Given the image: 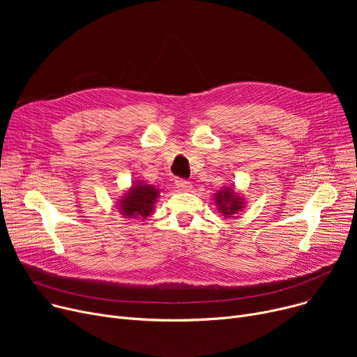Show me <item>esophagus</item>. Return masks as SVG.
<instances>
[{"label":"esophagus","instance_id":"34e87169","mask_svg":"<svg viewBox=\"0 0 357 357\" xmlns=\"http://www.w3.org/2000/svg\"><path fill=\"white\" fill-rule=\"evenodd\" d=\"M175 183H176V186H178V188H179L181 191H188V190H191V186H192L190 181L182 179V178H178V179L175 181Z\"/></svg>","mask_w":357,"mask_h":357}]
</instances>
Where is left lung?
<instances>
[{
	"label": "left lung",
	"instance_id": "left-lung-1",
	"mask_svg": "<svg viewBox=\"0 0 357 357\" xmlns=\"http://www.w3.org/2000/svg\"><path fill=\"white\" fill-rule=\"evenodd\" d=\"M215 201L218 205V210L224 215L236 214L241 208V199L233 192L231 188H224L220 192H217Z\"/></svg>",
	"mask_w": 357,
	"mask_h": 357
}]
</instances>
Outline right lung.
<instances>
[{"label": "right lung", "mask_w": 357, "mask_h": 357, "mask_svg": "<svg viewBox=\"0 0 357 357\" xmlns=\"http://www.w3.org/2000/svg\"><path fill=\"white\" fill-rule=\"evenodd\" d=\"M159 190H156L152 185H146L142 182L139 185H135L121 201V214L130 218H144L150 215L153 210V204L156 202Z\"/></svg>", "instance_id": "add662e5"}]
</instances>
